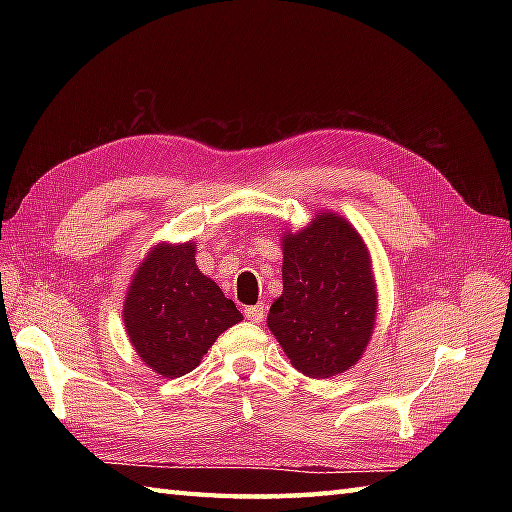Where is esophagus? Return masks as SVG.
I'll return each instance as SVG.
<instances>
[{
	"instance_id": "34e87169",
	"label": "esophagus",
	"mask_w": 512,
	"mask_h": 512,
	"mask_svg": "<svg viewBox=\"0 0 512 512\" xmlns=\"http://www.w3.org/2000/svg\"><path fill=\"white\" fill-rule=\"evenodd\" d=\"M244 317L253 323H262L266 317V308L264 306H248L244 310Z\"/></svg>"
}]
</instances>
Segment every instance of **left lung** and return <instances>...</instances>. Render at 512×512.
I'll return each instance as SVG.
<instances>
[{"mask_svg":"<svg viewBox=\"0 0 512 512\" xmlns=\"http://www.w3.org/2000/svg\"><path fill=\"white\" fill-rule=\"evenodd\" d=\"M284 295L268 312V328L290 363L310 378L350 369L369 343L376 286L369 255L350 222L321 213L284 239Z\"/></svg>","mask_w":512,"mask_h":512,"instance_id":"8db88e82","label":"left lung"}]
</instances>
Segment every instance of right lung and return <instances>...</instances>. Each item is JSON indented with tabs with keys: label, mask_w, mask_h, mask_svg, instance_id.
Returning a JSON list of instances; mask_svg holds the SVG:
<instances>
[{
	"label": "right lung",
	"mask_w": 512,
	"mask_h": 512,
	"mask_svg": "<svg viewBox=\"0 0 512 512\" xmlns=\"http://www.w3.org/2000/svg\"><path fill=\"white\" fill-rule=\"evenodd\" d=\"M138 356L165 378L189 374L242 312L195 266V244L151 250L136 270L123 310Z\"/></svg>",
	"instance_id": "1"
}]
</instances>
